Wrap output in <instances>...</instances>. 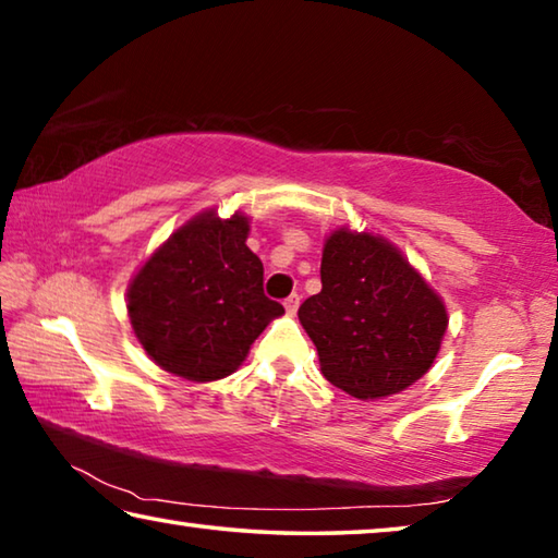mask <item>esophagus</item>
I'll use <instances>...</instances> for the list:
<instances>
[{"instance_id": "obj_1", "label": "esophagus", "mask_w": 558, "mask_h": 558, "mask_svg": "<svg viewBox=\"0 0 558 558\" xmlns=\"http://www.w3.org/2000/svg\"><path fill=\"white\" fill-rule=\"evenodd\" d=\"M282 305H286L288 315H295V313H298V307H300V295H290V298H286V302H282Z\"/></svg>"}]
</instances>
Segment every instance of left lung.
Returning <instances> with one entry per match:
<instances>
[{
	"label": "left lung",
	"instance_id": "left-lung-1",
	"mask_svg": "<svg viewBox=\"0 0 558 558\" xmlns=\"http://www.w3.org/2000/svg\"><path fill=\"white\" fill-rule=\"evenodd\" d=\"M323 290L298 310L329 384L354 399L403 391L446 335L442 300L391 243L339 229L323 251Z\"/></svg>",
	"mask_w": 558,
	"mask_h": 558
}]
</instances>
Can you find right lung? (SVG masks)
I'll return each instance as SVG.
<instances>
[{
	"mask_svg": "<svg viewBox=\"0 0 558 558\" xmlns=\"http://www.w3.org/2000/svg\"><path fill=\"white\" fill-rule=\"evenodd\" d=\"M248 219L206 211L182 226L128 290V315L145 352L189 381L223 379L241 366L280 302L263 292V263Z\"/></svg>",
	"mask_w": 558,
	"mask_h": 558,
	"instance_id": "add662e5",
	"label": "right lung"
}]
</instances>
